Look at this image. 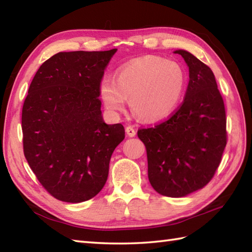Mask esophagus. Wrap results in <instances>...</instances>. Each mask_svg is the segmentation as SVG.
<instances>
[{
  "label": "esophagus",
  "mask_w": 252,
  "mask_h": 252,
  "mask_svg": "<svg viewBox=\"0 0 252 252\" xmlns=\"http://www.w3.org/2000/svg\"><path fill=\"white\" fill-rule=\"evenodd\" d=\"M126 135L130 136V137H134L135 134H136V131L133 129V126H131L126 127Z\"/></svg>",
  "instance_id": "esophagus-1"
}]
</instances>
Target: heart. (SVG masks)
Listing matches in <instances>:
<instances>
[{
    "label": "heart",
    "mask_w": 252,
    "mask_h": 252,
    "mask_svg": "<svg viewBox=\"0 0 252 252\" xmlns=\"http://www.w3.org/2000/svg\"><path fill=\"white\" fill-rule=\"evenodd\" d=\"M185 87L186 74L178 63L148 55L121 66L116 71L115 81L108 78L101 80L98 94L111 114L125 110L127 99L140 119L156 122L175 110Z\"/></svg>",
    "instance_id": "b5f03b06"
}]
</instances>
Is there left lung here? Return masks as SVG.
Masks as SVG:
<instances>
[{"label": "left lung", "instance_id": "1", "mask_svg": "<svg viewBox=\"0 0 252 252\" xmlns=\"http://www.w3.org/2000/svg\"><path fill=\"white\" fill-rule=\"evenodd\" d=\"M173 53L189 71L183 104L170 119L137 135L145 144L153 189L179 198L201 189L215 175L226 146V118L211 69L185 50Z\"/></svg>", "mask_w": 252, "mask_h": 252}]
</instances>
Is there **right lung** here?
I'll list each match as a JSON object with an SVG mask.
<instances>
[{
  "mask_svg": "<svg viewBox=\"0 0 252 252\" xmlns=\"http://www.w3.org/2000/svg\"><path fill=\"white\" fill-rule=\"evenodd\" d=\"M117 49L61 52L42 63L21 115L24 153L42 186L56 199L78 203L96 196L125 138L121 123L107 125L98 85Z\"/></svg>",
  "mask_w": 252,
  "mask_h": 252,
  "instance_id": "obj_1",
  "label": "right lung"
}]
</instances>
